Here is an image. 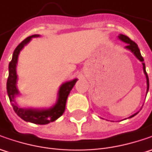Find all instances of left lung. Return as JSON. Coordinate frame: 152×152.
Here are the masks:
<instances>
[{"label": "left lung", "instance_id": "left-lung-1", "mask_svg": "<svg viewBox=\"0 0 152 152\" xmlns=\"http://www.w3.org/2000/svg\"><path fill=\"white\" fill-rule=\"evenodd\" d=\"M118 38L122 40V41H124V42H125L127 43V45H126L125 47L127 49H129V50H130L134 54V56L137 57L138 59L140 60V61L142 62V64H143V70H144V73L145 74V77H146V81H147V92H148V90H149V79H148V75H147V73H146V71H145V63H144V58L142 57V56L140 54V49H139V47H138L137 44L135 43V42H134L132 39L129 38L128 36H126L124 34H119V36H118ZM137 113L134 114L133 116H131L130 118L132 117H134V116H135Z\"/></svg>", "mask_w": 152, "mask_h": 152}]
</instances>
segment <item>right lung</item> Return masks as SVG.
Wrapping results in <instances>:
<instances>
[{
    "label": "right lung",
    "mask_w": 152,
    "mask_h": 152,
    "mask_svg": "<svg viewBox=\"0 0 152 152\" xmlns=\"http://www.w3.org/2000/svg\"><path fill=\"white\" fill-rule=\"evenodd\" d=\"M38 36L39 35L37 34H34L32 36H29L25 39H23L13 51L12 59L9 63V75L7 82V90L10 102H13L15 103V96L18 94V91L17 90V86H16V82H17L16 66H17L18 54L20 50L23 48V46L27 43H28L33 37H38ZM76 81H77V79L67 82L61 85L59 91L58 101L53 107L47 109V110L35 111V110H31V109L29 110L22 109V108L18 107L15 104H12L13 110L18 117H20L22 119H23L26 122H30L35 124H47L50 122H53L57 119L59 117H61L62 113H64L67 96L70 93V91L73 89V87L75 85Z\"/></svg>",
    "instance_id": "obj_1"
}]
</instances>
